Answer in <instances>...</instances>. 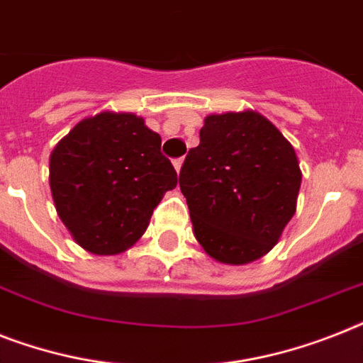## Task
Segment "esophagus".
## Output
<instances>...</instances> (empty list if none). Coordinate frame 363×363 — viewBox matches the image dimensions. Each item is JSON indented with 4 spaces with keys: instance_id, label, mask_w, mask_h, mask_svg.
<instances>
[{
    "instance_id": "obj_1",
    "label": "esophagus",
    "mask_w": 363,
    "mask_h": 363,
    "mask_svg": "<svg viewBox=\"0 0 363 363\" xmlns=\"http://www.w3.org/2000/svg\"><path fill=\"white\" fill-rule=\"evenodd\" d=\"M182 158H175V160H173V167H175V172L177 173H181V167H182Z\"/></svg>"
}]
</instances>
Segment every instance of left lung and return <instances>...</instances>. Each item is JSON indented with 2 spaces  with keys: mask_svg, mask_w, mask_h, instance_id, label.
Returning a JSON list of instances; mask_svg holds the SVG:
<instances>
[{
  "mask_svg": "<svg viewBox=\"0 0 363 363\" xmlns=\"http://www.w3.org/2000/svg\"><path fill=\"white\" fill-rule=\"evenodd\" d=\"M300 182L293 145L252 110L205 117L179 175L197 242L225 264L274 248L296 212Z\"/></svg>",
  "mask_w": 363,
  "mask_h": 363,
  "instance_id": "8db88e82",
  "label": "left lung"
}]
</instances>
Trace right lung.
Segmentation results:
<instances>
[{
    "label": "right lung",
    "mask_w": 363,
    "mask_h": 363,
    "mask_svg": "<svg viewBox=\"0 0 363 363\" xmlns=\"http://www.w3.org/2000/svg\"><path fill=\"white\" fill-rule=\"evenodd\" d=\"M160 135L134 113L102 111L79 121L50 156L55 211L72 238L95 255L128 250L152 211L177 186Z\"/></svg>",
    "instance_id": "add662e5"
}]
</instances>
